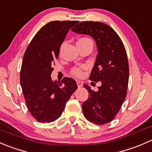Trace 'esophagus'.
I'll list each match as a JSON object with an SVG mask.
<instances>
[{
  "label": "esophagus",
  "instance_id": "34e87169",
  "mask_svg": "<svg viewBox=\"0 0 152 152\" xmlns=\"http://www.w3.org/2000/svg\"><path fill=\"white\" fill-rule=\"evenodd\" d=\"M76 83H77V86L79 87V88L82 87V86H83V83L82 81L79 80H76Z\"/></svg>",
  "mask_w": 152,
  "mask_h": 152
}]
</instances>
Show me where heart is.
I'll return each mask as SVG.
<instances>
[{
	"instance_id": "heart-1",
	"label": "heart",
	"mask_w": 152,
	"mask_h": 152,
	"mask_svg": "<svg viewBox=\"0 0 152 152\" xmlns=\"http://www.w3.org/2000/svg\"><path fill=\"white\" fill-rule=\"evenodd\" d=\"M88 39H88V38H81V39H80L78 41H82V40H88ZM72 73H73V75H76L77 77H80L83 75V72L81 71V69H78V68L74 69L72 70Z\"/></svg>"
}]
</instances>
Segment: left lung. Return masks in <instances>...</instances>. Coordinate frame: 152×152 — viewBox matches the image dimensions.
I'll use <instances>...</instances> for the list:
<instances>
[{"label":"left lung","instance_id":"1","mask_svg":"<svg viewBox=\"0 0 152 152\" xmlns=\"http://www.w3.org/2000/svg\"><path fill=\"white\" fill-rule=\"evenodd\" d=\"M72 31L91 37L98 51L89 79L101 86L94 91L83 85L89 94L82 104L83 115L96 124H107L115 118L126 96L129 64L126 50L115 31L103 23L82 22Z\"/></svg>","mask_w":152,"mask_h":152}]
</instances>
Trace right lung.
<instances>
[{
  "mask_svg": "<svg viewBox=\"0 0 152 152\" xmlns=\"http://www.w3.org/2000/svg\"><path fill=\"white\" fill-rule=\"evenodd\" d=\"M77 23H48L34 36L23 56L20 84L30 113L39 122L49 123L58 118L77 88L72 78L64 77L60 82L53 81L50 76L61 44Z\"/></svg>",
  "mask_w": 152,
  "mask_h": 152,
  "instance_id": "add662e5",
  "label": "right lung"
}]
</instances>
